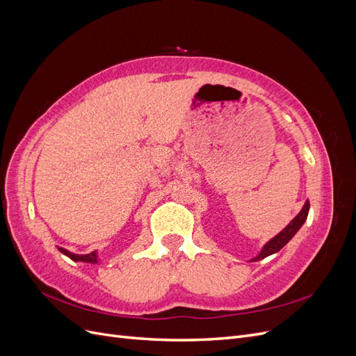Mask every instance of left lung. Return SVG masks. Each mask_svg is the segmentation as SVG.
<instances>
[{"mask_svg": "<svg viewBox=\"0 0 356 356\" xmlns=\"http://www.w3.org/2000/svg\"><path fill=\"white\" fill-rule=\"evenodd\" d=\"M309 208H310V203H309V200H306V203H305V207L301 208V211L298 212V215L297 217L291 221L286 227L279 233V234H276L273 239H270L268 241L263 248H261V251H260V254H258L254 260H263V258H266V257H268V255H272V254H275V252H277V251H281L282 248L294 238V234L301 229V225L305 224V221H306V218H307V213H309Z\"/></svg>", "mask_w": 356, "mask_h": 356, "instance_id": "8db88e82", "label": "left lung"}]
</instances>
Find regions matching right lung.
<instances>
[{
    "label": "right lung",
    "instance_id": "1",
    "mask_svg": "<svg viewBox=\"0 0 356 356\" xmlns=\"http://www.w3.org/2000/svg\"><path fill=\"white\" fill-rule=\"evenodd\" d=\"M59 251L62 254H65L67 257H70L72 261H84V263H98L99 258H98V254H96V251L90 252V254H84V255H80V254H74V252H70L68 250H65V248H60L59 246Z\"/></svg>",
    "mask_w": 356,
    "mask_h": 356
}]
</instances>
